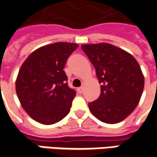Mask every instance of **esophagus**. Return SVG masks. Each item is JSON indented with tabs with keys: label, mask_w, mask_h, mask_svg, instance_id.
I'll return each mask as SVG.
<instances>
[{
	"label": "esophagus",
	"mask_w": 157,
	"mask_h": 157,
	"mask_svg": "<svg viewBox=\"0 0 157 157\" xmlns=\"http://www.w3.org/2000/svg\"><path fill=\"white\" fill-rule=\"evenodd\" d=\"M83 90H84V87H83V86H81V87H79V88L77 89V91L79 92V93H82V92H83Z\"/></svg>",
	"instance_id": "1"
}]
</instances>
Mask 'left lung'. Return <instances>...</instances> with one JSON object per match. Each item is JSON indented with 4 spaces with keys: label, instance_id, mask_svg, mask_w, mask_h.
<instances>
[{
    "label": "left lung",
    "instance_id": "obj_1",
    "mask_svg": "<svg viewBox=\"0 0 157 157\" xmlns=\"http://www.w3.org/2000/svg\"><path fill=\"white\" fill-rule=\"evenodd\" d=\"M82 50L95 67L101 93L88 107L96 118L107 124L124 120L138 105L144 89V75L137 60L114 45L84 44Z\"/></svg>",
    "mask_w": 157,
    "mask_h": 157
}]
</instances>
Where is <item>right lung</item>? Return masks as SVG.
<instances>
[{
	"instance_id": "right-lung-1",
	"label": "right lung",
	"mask_w": 157,
	"mask_h": 157,
	"mask_svg": "<svg viewBox=\"0 0 157 157\" xmlns=\"http://www.w3.org/2000/svg\"><path fill=\"white\" fill-rule=\"evenodd\" d=\"M77 44L59 42L36 49L19 70L16 92L33 119L53 124L67 115L75 91L69 87L64 68Z\"/></svg>"
}]
</instances>
